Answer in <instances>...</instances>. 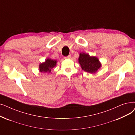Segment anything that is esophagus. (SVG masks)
Listing matches in <instances>:
<instances>
[{
	"instance_id": "34e87169",
	"label": "esophagus",
	"mask_w": 135,
	"mask_h": 135,
	"mask_svg": "<svg viewBox=\"0 0 135 135\" xmlns=\"http://www.w3.org/2000/svg\"><path fill=\"white\" fill-rule=\"evenodd\" d=\"M64 58H66V59H69V58H71V55H68V56L64 57Z\"/></svg>"
}]
</instances>
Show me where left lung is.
<instances>
[{
  "label": "left lung",
  "instance_id": "left-lung-1",
  "mask_svg": "<svg viewBox=\"0 0 135 135\" xmlns=\"http://www.w3.org/2000/svg\"><path fill=\"white\" fill-rule=\"evenodd\" d=\"M78 62L83 71L90 73H96L102 66L97 57L85 53H80Z\"/></svg>",
  "mask_w": 135,
  "mask_h": 135
}]
</instances>
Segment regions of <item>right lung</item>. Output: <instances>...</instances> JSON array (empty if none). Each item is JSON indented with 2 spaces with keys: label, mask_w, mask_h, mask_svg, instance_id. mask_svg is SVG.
<instances>
[{
  "label": "right lung",
  "mask_w": 135,
  "mask_h": 135,
  "mask_svg": "<svg viewBox=\"0 0 135 135\" xmlns=\"http://www.w3.org/2000/svg\"><path fill=\"white\" fill-rule=\"evenodd\" d=\"M57 61L51 60V58L46 59L45 62L39 64V71L40 72L51 73L52 68H54L57 64Z\"/></svg>",
  "instance_id": "1"
}]
</instances>
